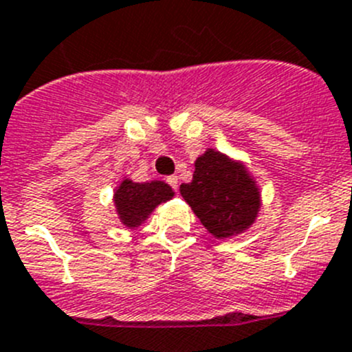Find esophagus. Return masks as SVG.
<instances>
[{
  "label": "esophagus",
  "instance_id": "34e87169",
  "mask_svg": "<svg viewBox=\"0 0 352 352\" xmlns=\"http://www.w3.org/2000/svg\"><path fill=\"white\" fill-rule=\"evenodd\" d=\"M167 183H169L170 186H173L174 190H178V176H167Z\"/></svg>",
  "mask_w": 352,
  "mask_h": 352
}]
</instances>
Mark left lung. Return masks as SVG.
<instances>
[{
    "instance_id": "obj_1",
    "label": "left lung",
    "mask_w": 352,
    "mask_h": 352,
    "mask_svg": "<svg viewBox=\"0 0 352 352\" xmlns=\"http://www.w3.org/2000/svg\"><path fill=\"white\" fill-rule=\"evenodd\" d=\"M193 166L192 182L179 193L206 230L223 241L244 234L262 209V192L246 164L208 148Z\"/></svg>"
}]
</instances>
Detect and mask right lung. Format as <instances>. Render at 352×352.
<instances>
[{"mask_svg":"<svg viewBox=\"0 0 352 352\" xmlns=\"http://www.w3.org/2000/svg\"><path fill=\"white\" fill-rule=\"evenodd\" d=\"M173 197L174 190L160 179L136 183L131 178H124L120 185L113 190L115 211L125 228L141 227L157 206L170 201Z\"/></svg>","mask_w":352,"mask_h":352,"instance_id":"1","label":"right lung"}]
</instances>
